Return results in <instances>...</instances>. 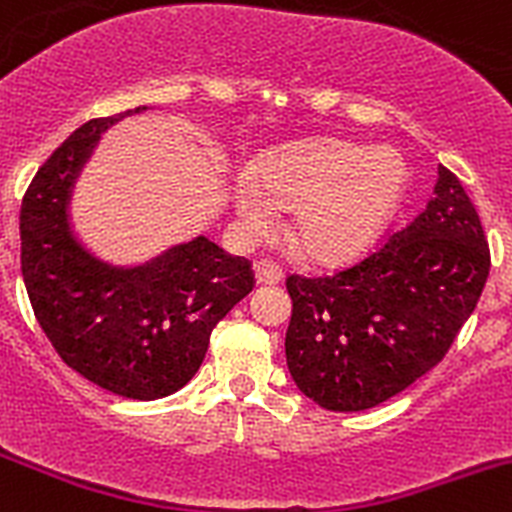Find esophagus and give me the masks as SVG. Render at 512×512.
<instances>
[{
  "mask_svg": "<svg viewBox=\"0 0 512 512\" xmlns=\"http://www.w3.org/2000/svg\"><path fill=\"white\" fill-rule=\"evenodd\" d=\"M255 277L260 285H277L282 280V267L275 260H260L255 265Z\"/></svg>",
  "mask_w": 512,
  "mask_h": 512,
  "instance_id": "esophagus-1",
  "label": "esophagus"
}]
</instances>
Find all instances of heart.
I'll return each instance as SVG.
<instances>
[{"mask_svg": "<svg viewBox=\"0 0 512 512\" xmlns=\"http://www.w3.org/2000/svg\"><path fill=\"white\" fill-rule=\"evenodd\" d=\"M405 187V162L395 150L360 142H300L267 157L257 190L242 185L235 207L255 230L270 225V207L295 210L292 245L307 260L342 265L380 237Z\"/></svg>", "mask_w": 512, "mask_h": 512, "instance_id": "heart-1", "label": "heart"}]
</instances>
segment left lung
Wrapping results in <instances>:
<instances>
[{
	"instance_id": "left-lung-1",
	"label": "left lung",
	"mask_w": 512,
	"mask_h": 512,
	"mask_svg": "<svg viewBox=\"0 0 512 512\" xmlns=\"http://www.w3.org/2000/svg\"><path fill=\"white\" fill-rule=\"evenodd\" d=\"M488 272L478 212L440 165L428 207L375 252L335 275L287 277L292 380L335 413L385 403L443 360Z\"/></svg>"
}]
</instances>
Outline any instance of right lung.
<instances>
[{"label": "right lung", "instance_id": "right-lung-1", "mask_svg": "<svg viewBox=\"0 0 512 512\" xmlns=\"http://www.w3.org/2000/svg\"><path fill=\"white\" fill-rule=\"evenodd\" d=\"M147 107L89 119L39 167L22 200V275L54 350L79 375L130 400L177 393L205 360L217 322L252 292L245 257L195 237L145 265L94 257L69 225L79 172L107 127Z\"/></svg>", "mask_w": 512, "mask_h": 512}]
</instances>
